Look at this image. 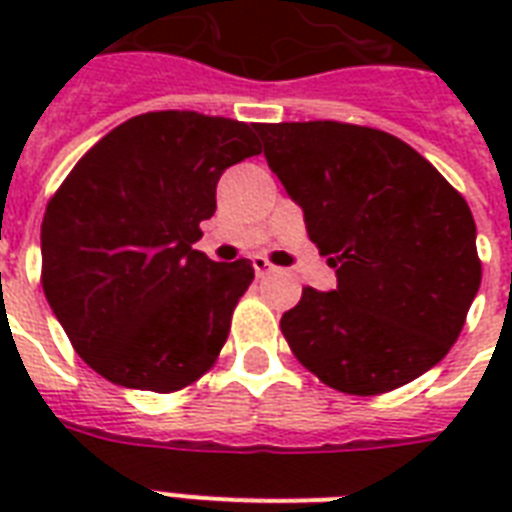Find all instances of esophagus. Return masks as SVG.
<instances>
[{"instance_id":"34e87169","label":"esophagus","mask_w":512,"mask_h":512,"mask_svg":"<svg viewBox=\"0 0 512 512\" xmlns=\"http://www.w3.org/2000/svg\"><path fill=\"white\" fill-rule=\"evenodd\" d=\"M252 268H255V273L263 279V276H268V273L273 271V265L265 260V257H252Z\"/></svg>"}]
</instances>
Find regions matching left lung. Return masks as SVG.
<instances>
[{
	"instance_id": "8db88e82",
	"label": "left lung",
	"mask_w": 512,
	"mask_h": 512,
	"mask_svg": "<svg viewBox=\"0 0 512 512\" xmlns=\"http://www.w3.org/2000/svg\"><path fill=\"white\" fill-rule=\"evenodd\" d=\"M308 236L335 268L281 316L289 348L329 388L377 396L441 361L481 287L468 201L404 140L340 122L255 124Z\"/></svg>"
}]
</instances>
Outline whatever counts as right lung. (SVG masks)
Returning <instances> with one entry per match:
<instances>
[{
  "label": "right lung",
  "mask_w": 512,
  "mask_h": 512,
  "mask_svg": "<svg viewBox=\"0 0 512 512\" xmlns=\"http://www.w3.org/2000/svg\"><path fill=\"white\" fill-rule=\"evenodd\" d=\"M260 151L255 124L154 111L108 132L63 180L44 212L42 287L100 377L172 393L215 364L255 268L191 244L220 175Z\"/></svg>",
  "instance_id": "add662e5"
}]
</instances>
